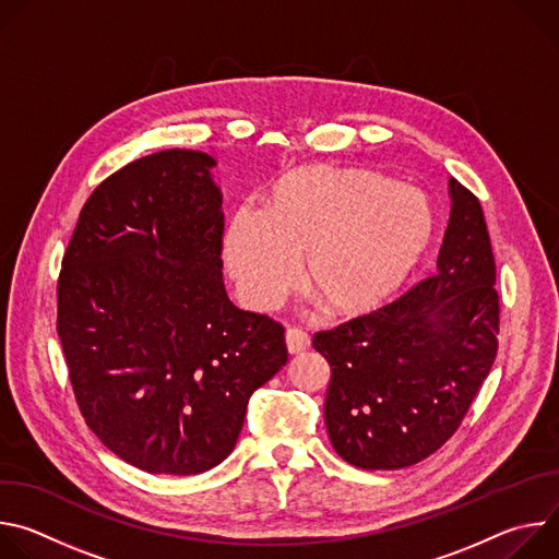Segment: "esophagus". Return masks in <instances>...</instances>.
<instances>
[{
  "label": "esophagus",
  "mask_w": 559,
  "mask_h": 559,
  "mask_svg": "<svg viewBox=\"0 0 559 559\" xmlns=\"http://www.w3.org/2000/svg\"><path fill=\"white\" fill-rule=\"evenodd\" d=\"M285 343H287L289 354H300V352L309 349V334L298 328H289L285 332Z\"/></svg>",
  "instance_id": "obj_1"
}]
</instances>
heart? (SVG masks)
<instances>
[{"instance_id": "b5f03b06", "label": "heart", "mask_w": 559, "mask_h": 559, "mask_svg": "<svg viewBox=\"0 0 559 559\" xmlns=\"http://www.w3.org/2000/svg\"><path fill=\"white\" fill-rule=\"evenodd\" d=\"M423 192L367 168L305 166L270 190L265 214L238 210L225 261L238 292L270 309L296 283L332 316H362L409 278L433 238Z\"/></svg>"}]
</instances>
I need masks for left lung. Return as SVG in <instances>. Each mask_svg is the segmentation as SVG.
I'll list each match as a JSON object with an SVG mask.
<instances>
[{"label": "left lung", "instance_id": "8db88e82", "mask_svg": "<svg viewBox=\"0 0 559 559\" xmlns=\"http://www.w3.org/2000/svg\"><path fill=\"white\" fill-rule=\"evenodd\" d=\"M438 272L397 300L313 334L330 362L325 425L358 468L393 471L436 453L462 425L498 354L500 296L485 212L460 181Z\"/></svg>", "mask_w": 559, "mask_h": 559}]
</instances>
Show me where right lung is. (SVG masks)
Here are the masks:
<instances>
[{"label":"right lung","mask_w":559,"mask_h":559,"mask_svg":"<svg viewBox=\"0 0 559 559\" xmlns=\"http://www.w3.org/2000/svg\"><path fill=\"white\" fill-rule=\"evenodd\" d=\"M214 158L154 152L104 179L57 278V334L74 401L121 460L192 475L223 462L250 395L285 362V328L221 281Z\"/></svg>","instance_id":"obj_1"}]
</instances>
